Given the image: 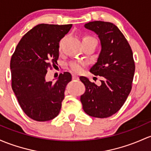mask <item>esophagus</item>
Returning <instances> with one entry per match:
<instances>
[{"label":"esophagus","instance_id":"34e87169","mask_svg":"<svg viewBox=\"0 0 151 151\" xmlns=\"http://www.w3.org/2000/svg\"><path fill=\"white\" fill-rule=\"evenodd\" d=\"M78 76H76V75H73V80H78Z\"/></svg>","mask_w":151,"mask_h":151}]
</instances>
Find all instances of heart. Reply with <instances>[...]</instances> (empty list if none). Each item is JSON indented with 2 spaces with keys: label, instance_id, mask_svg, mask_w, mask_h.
<instances>
[{
  "label": "heart",
  "instance_id": "1",
  "mask_svg": "<svg viewBox=\"0 0 151 151\" xmlns=\"http://www.w3.org/2000/svg\"><path fill=\"white\" fill-rule=\"evenodd\" d=\"M82 42H91L93 43L96 46V40L93 37L89 36V35H85L82 37ZM70 68L73 72L76 73H79L83 70V68L84 67V63L81 62H78V61H76V62H72L70 63L69 65Z\"/></svg>",
  "mask_w": 151,
  "mask_h": 151
}]
</instances>
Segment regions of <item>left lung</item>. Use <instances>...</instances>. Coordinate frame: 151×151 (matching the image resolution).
<instances>
[{
	"instance_id": "obj_1",
	"label": "left lung",
	"mask_w": 151,
	"mask_h": 151,
	"mask_svg": "<svg viewBox=\"0 0 151 151\" xmlns=\"http://www.w3.org/2000/svg\"><path fill=\"white\" fill-rule=\"evenodd\" d=\"M85 27L97 34L101 41V52L90 72L101 76V80L97 86L81 76L86 86L81 101L89 116L106 118L120 109L130 93L135 69L133 55L127 40L114 24L96 21L86 24Z\"/></svg>"
}]
</instances>
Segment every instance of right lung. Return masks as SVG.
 Segmentation results:
<instances>
[{
    "instance_id": "obj_1",
    "label": "right lung",
    "mask_w": 151,
    "mask_h": 151,
    "mask_svg": "<svg viewBox=\"0 0 151 151\" xmlns=\"http://www.w3.org/2000/svg\"><path fill=\"white\" fill-rule=\"evenodd\" d=\"M71 27L38 24L24 35L11 57V87L24 112L34 120L49 121L59 114L72 76L60 73L55 82L47 81L45 76L56 65L59 42Z\"/></svg>"
}]
</instances>
